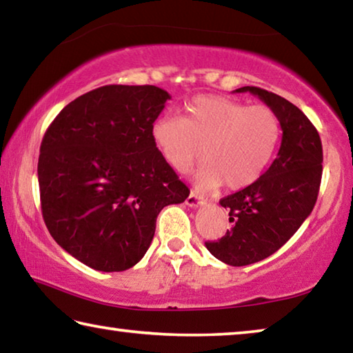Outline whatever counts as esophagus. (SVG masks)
<instances>
[{"label":"esophagus","mask_w":353,"mask_h":353,"mask_svg":"<svg viewBox=\"0 0 353 353\" xmlns=\"http://www.w3.org/2000/svg\"><path fill=\"white\" fill-rule=\"evenodd\" d=\"M187 205L188 207H201V205H204L205 202H207V199L205 198H202V196H199L198 193H194V191H191L190 193V196L187 198Z\"/></svg>","instance_id":"34e87169"}]
</instances>
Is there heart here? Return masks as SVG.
Listing matches in <instances>:
<instances>
[{
    "mask_svg": "<svg viewBox=\"0 0 353 353\" xmlns=\"http://www.w3.org/2000/svg\"><path fill=\"white\" fill-rule=\"evenodd\" d=\"M280 119L266 105H248L225 97H196L183 117L165 115L154 121L155 148L172 170L188 172L202 157L194 177L201 190L225 182L232 190L249 187L263 176L280 141Z\"/></svg>",
    "mask_w": 353,
    "mask_h": 353,
    "instance_id": "1",
    "label": "heart"
}]
</instances>
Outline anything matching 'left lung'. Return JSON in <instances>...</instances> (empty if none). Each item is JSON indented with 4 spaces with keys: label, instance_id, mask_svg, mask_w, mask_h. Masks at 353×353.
<instances>
[{
    "label": "left lung",
    "instance_id": "obj_1",
    "mask_svg": "<svg viewBox=\"0 0 353 353\" xmlns=\"http://www.w3.org/2000/svg\"><path fill=\"white\" fill-rule=\"evenodd\" d=\"M276 112L282 128L277 159L259 181L227 196L232 229L218 241H207L213 256L230 266L252 265L279 250L302 225L318 199L322 177V143L299 107L259 87H241Z\"/></svg>",
    "mask_w": 353,
    "mask_h": 353
}]
</instances>
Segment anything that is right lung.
<instances>
[{
  "label": "right lung",
  "instance_id": "add662e5",
  "mask_svg": "<svg viewBox=\"0 0 353 353\" xmlns=\"http://www.w3.org/2000/svg\"><path fill=\"white\" fill-rule=\"evenodd\" d=\"M171 97L155 85H104L63 107L41 140V214L62 249L97 271L137 265L160 210L190 190L151 128Z\"/></svg>",
  "mask_w": 353,
  "mask_h": 353
}]
</instances>
